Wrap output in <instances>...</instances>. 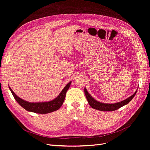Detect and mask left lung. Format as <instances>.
Wrapping results in <instances>:
<instances>
[{
    "instance_id": "1",
    "label": "left lung",
    "mask_w": 150,
    "mask_h": 150,
    "mask_svg": "<svg viewBox=\"0 0 150 150\" xmlns=\"http://www.w3.org/2000/svg\"><path fill=\"white\" fill-rule=\"evenodd\" d=\"M136 92H137V91L131 97H129V98H128L127 99H126L123 101L119 102V103H114V104H107V103H100V102L96 100L95 99L91 97V96L88 93V92L86 91V89L84 88V93H85L86 98H87V100L88 101L89 105L93 109H96L99 110V111H115V110H117L118 109L120 108L123 106H124L125 105H127L129 102L134 98V97L135 96Z\"/></svg>"
}]
</instances>
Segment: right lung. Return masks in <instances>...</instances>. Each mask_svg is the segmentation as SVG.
<instances>
[{
    "label": "right lung",
    "instance_id": "obj_1",
    "mask_svg": "<svg viewBox=\"0 0 150 150\" xmlns=\"http://www.w3.org/2000/svg\"><path fill=\"white\" fill-rule=\"evenodd\" d=\"M70 84L71 82H69L66 86V87L62 89L59 95L56 98L50 101L42 102V103H30V102L23 100L16 95L10 87L9 88L15 100L27 111L38 114H47L57 111L61 108L64 101L66 92L70 87Z\"/></svg>",
    "mask_w": 150,
    "mask_h": 150
}]
</instances>
